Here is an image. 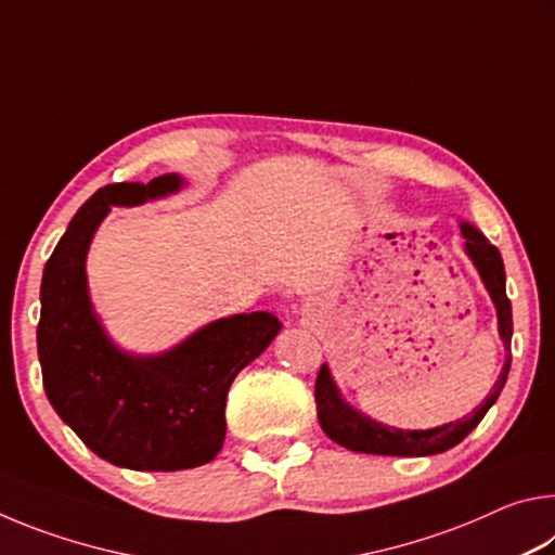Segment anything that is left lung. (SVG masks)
<instances>
[{
	"label": "left lung",
	"instance_id": "1",
	"mask_svg": "<svg viewBox=\"0 0 555 555\" xmlns=\"http://www.w3.org/2000/svg\"><path fill=\"white\" fill-rule=\"evenodd\" d=\"M465 237V251L467 257L475 261L477 271L485 281L487 291L496 306V318H500V335L504 340V347L509 350L512 345V304L506 298L504 288V264L500 249L485 240L482 232H477L473 224L463 222L460 224ZM512 357L506 352V362L502 367L500 379H496L494 389L490 397L485 399L469 416L455 421V424H446L440 428H428V430H399V428H387L372 421L354 409L347 406L340 399V391L335 389V382L331 372L323 364L321 372H318L315 379V411L318 421H321V428L325 430L327 438H333L337 446H345L347 450H354V453H372V455H436L446 453L448 448L457 446L469 430L477 428V424L485 418V413L490 411L492 403L500 397L506 377H509Z\"/></svg>",
	"mask_w": 555,
	"mask_h": 555
}]
</instances>
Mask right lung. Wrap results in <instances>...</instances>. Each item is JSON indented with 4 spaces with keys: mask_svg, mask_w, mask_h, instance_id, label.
I'll use <instances>...</instances> for the list:
<instances>
[{
    "mask_svg": "<svg viewBox=\"0 0 555 555\" xmlns=\"http://www.w3.org/2000/svg\"><path fill=\"white\" fill-rule=\"evenodd\" d=\"M181 188L178 176L100 188L46 261L36 331L43 389L55 413L107 463L171 473L210 463L224 440L234 377L281 331L267 311L222 318L171 352H119L92 313L86 255L109 205H139Z\"/></svg>",
    "mask_w": 555,
    "mask_h": 555,
    "instance_id": "1",
    "label": "right lung"
}]
</instances>
